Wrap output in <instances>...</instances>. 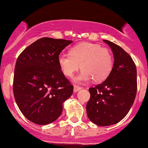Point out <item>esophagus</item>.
Here are the masks:
<instances>
[{
  "label": "esophagus",
  "instance_id": "1",
  "mask_svg": "<svg viewBox=\"0 0 148 148\" xmlns=\"http://www.w3.org/2000/svg\"><path fill=\"white\" fill-rule=\"evenodd\" d=\"M80 89H82L81 86H79L77 85H74V92H77L78 91H79Z\"/></svg>",
  "mask_w": 148,
  "mask_h": 148
}]
</instances>
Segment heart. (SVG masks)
Here are the masks:
<instances>
[{"instance_id":"obj_1","label":"heart","mask_w":148,"mask_h":148,"mask_svg":"<svg viewBox=\"0 0 148 148\" xmlns=\"http://www.w3.org/2000/svg\"><path fill=\"white\" fill-rule=\"evenodd\" d=\"M69 53L59 55L58 62L62 72L68 77H73L81 67L82 71L74 79L75 82H86L92 78L98 82L105 79L111 72L112 56L108 49L100 45L81 43L73 46Z\"/></svg>"}]
</instances>
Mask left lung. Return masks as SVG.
<instances>
[{"mask_svg": "<svg viewBox=\"0 0 148 148\" xmlns=\"http://www.w3.org/2000/svg\"><path fill=\"white\" fill-rule=\"evenodd\" d=\"M114 55L112 69L105 81L89 89L86 104L89 119L99 126L121 121L129 112L137 93V69L131 56L117 44L103 40Z\"/></svg>", "mask_w": 148, "mask_h": 148, "instance_id": "left-lung-1", "label": "left lung"}]
</instances>
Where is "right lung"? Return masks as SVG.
<instances>
[{
    "instance_id": "obj_1",
    "label": "right lung",
    "mask_w": 148,
    "mask_h": 148,
    "mask_svg": "<svg viewBox=\"0 0 148 148\" xmlns=\"http://www.w3.org/2000/svg\"><path fill=\"white\" fill-rule=\"evenodd\" d=\"M72 41L41 38L18 57L13 77V95L22 114L37 125L57 120L62 104L71 96L74 86L64 75L59 54Z\"/></svg>"
}]
</instances>
